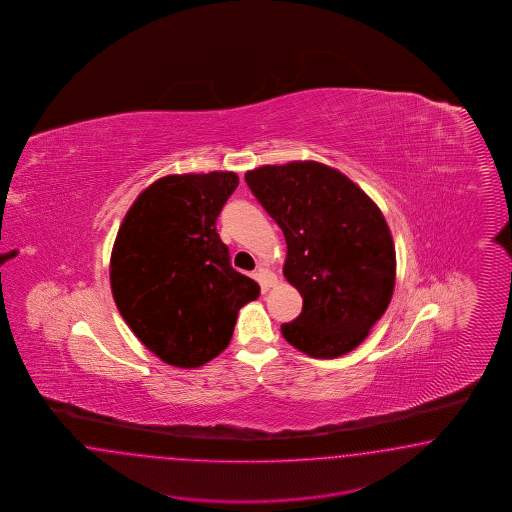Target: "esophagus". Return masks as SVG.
<instances>
[{
    "instance_id": "1",
    "label": "esophagus",
    "mask_w": 512,
    "mask_h": 512,
    "mask_svg": "<svg viewBox=\"0 0 512 512\" xmlns=\"http://www.w3.org/2000/svg\"><path fill=\"white\" fill-rule=\"evenodd\" d=\"M257 279H259V283H261L263 289H270V287H274V285L278 283L276 274H272V272H270L268 268H264V266L257 268Z\"/></svg>"
}]
</instances>
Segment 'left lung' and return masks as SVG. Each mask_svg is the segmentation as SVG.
Segmentation results:
<instances>
[{
	"instance_id": "1",
	"label": "left lung",
	"mask_w": 512,
	"mask_h": 512,
	"mask_svg": "<svg viewBox=\"0 0 512 512\" xmlns=\"http://www.w3.org/2000/svg\"><path fill=\"white\" fill-rule=\"evenodd\" d=\"M246 184L283 231V274L304 298L281 325L313 358H336L366 340L394 293L396 251L377 204L345 174L317 161L266 165Z\"/></svg>"
}]
</instances>
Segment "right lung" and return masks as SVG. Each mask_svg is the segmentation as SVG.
<instances>
[{
	"mask_svg": "<svg viewBox=\"0 0 512 512\" xmlns=\"http://www.w3.org/2000/svg\"><path fill=\"white\" fill-rule=\"evenodd\" d=\"M238 187L234 172L172 174L129 208L110 257V287L125 323L154 355L199 368L233 338L238 310L259 285L231 266L216 231Z\"/></svg>",
	"mask_w": 512,
	"mask_h": 512,
	"instance_id": "1",
	"label": "right lung"
}]
</instances>
